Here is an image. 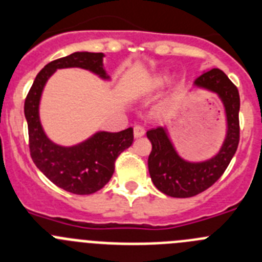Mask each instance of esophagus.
<instances>
[{"instance_id": "1", "label": "esophagus", "mask_w": 262, "mask_h": 262, "mask_svg": "<svg viewBox=\"0 0 262 262\" xmlns=\"http://www.w3.org/2000/svg\"><path fill=\"white\" fill-rule=\"evenodd\" d=\"M143 134H145V128L141 125H136L134 126V137L136 138H140V137H142Z\"/></svg>"}]
</instances>
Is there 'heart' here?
<instances>
[{"label": "heart", "mask_w": 262, "mask_h": 262, "mask_svg": "<svg viewBox=\"0 0 262 262\" xmlns=\"http://www.w3.org/2000/svg\"><path fill=\"white\" fill-rule=\"evenodd\" d=\"M169 74L167 72H160L146 79V82L142 86L143 93H155V91L160 90L164 84L168 82Z\"/></svg>", "instance_id": "obj_1"}]
</instances>
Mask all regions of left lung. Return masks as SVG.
I'll list each match as a JSON object with an SVG mask.
<instances>
[{
    "instance_id": "1",
    "label": "left lung",
    "mask_w": 262,
    "mask_h": 262,
    "mask_svg": "<svg viewBox=\"0 0 262 262\" xmlns=\"http://www.w3.org/2000/svg\"><path fill=\"white\" fill-rule=\"evenodd\" d=\"M193 89L215 94L223 105L225 140L213 157L204 160L185 159L178 151L167 126L146 132L152 145L147 160L151 181L160 192L176 199L193 197L211 187L226 171L239 145V91L227 75L219 69L205 70L193 82Z\"/></svg>"
}]
</instances>
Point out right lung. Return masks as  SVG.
Returning a JSON list of instances; mask_svg holds the SVG:
<instances>
[{"label": "right lung", "instance_id": "add662e5", "mask_svg": "<svg viewBox=\"0 0 262 262\" xmlns=\"http://www.w3.org/2000/svg\"><path fill=\"white\" fill-rule=\"evenodd\" d=\"M104 53L74 52L52 61L40 70L25 102L30 151L37 168L61 189L74 194H91L102 189L115 171V160L133 143V128L121 132L98 130L72 146H62L47 136L40 121L44 87L58 69L79 68L111 82L103 63Z\"/></svg>", "mask_w": 262, "mask_h": 262}]
</instances>
